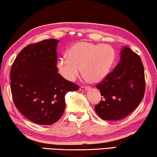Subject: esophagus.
Wrapping results in <instances>:
<instances>
[{
	"label": "esophagus",
	"instance_id": "obj_1",
	"mask_svg": "<svg viewBox=\"0 0 157 157\" xmlns=\"http://www.w3.org/2000/svg\"><path fill=\"white\" fill-rule=\"evenodd\" d=\"M87 89H89V88L86 86H81L80 87V91H86Z\"/></svg>",
	"mask_w": 157,
	"mask_h": 157
}]
</instances>
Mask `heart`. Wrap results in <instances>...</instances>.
<instances>
[{"label":"heart","mask_w":157,"mask_h":157,"mask_svg":"<svg viewBox=\"0 0 157 157\" xmlns=\"http://www.w3.org/2000/svg\"><path fill=\"white\" fill-rule=\"evenodd\" d=\"M67 57L60 58L56 62L58 71L64 78L74 81L81 73L90 83H96L107 76L114 63L116 53L106 44L78 42L67 51Z\"/></svg>","instance_id":"1"}]
</instances>
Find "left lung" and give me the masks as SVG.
Returning a JSON list of instances; mask_svg holds the SVG:
<instances>
[{"label": "left lung", "mask_w": 157, "mask_h": 157, "mask_svg": "<svg viewBox=\"0 0 157 157\" xmlns=\"http://www.w3.org/2000/svg\"><path fill=\"white\" fill-rule=\"evenodd\" d=\"M96 88L102 96V100L95 106L99 117L108 121L126 117L139 106L144 96V70L140 57L124 46L119 63Z\"/></svg>", "instance_id": "left-lung-1"}]
</instances>
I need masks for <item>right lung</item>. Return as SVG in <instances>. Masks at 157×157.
Wrapping results in <instances>:
<instances>
[{
    "instance_id": "right-lung-1",
    "label": "right lung",
    "mask_w": 157,
    "mask_h": 157,
    "mask_svg": "<svg viewBox=\"0 0 157 157\" xmlns=\"http://www.w3.org/2000/svg\"><path fill=\"white\" fill-rule=\"evenodd\" d=\"M59 40L48 39L25 47L10 71V89L14 104L30 121L51 125L65 110V96L78 85L63 78L56 68Z\"/></svg>"
}]
</instances>
